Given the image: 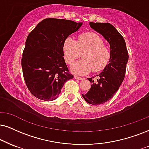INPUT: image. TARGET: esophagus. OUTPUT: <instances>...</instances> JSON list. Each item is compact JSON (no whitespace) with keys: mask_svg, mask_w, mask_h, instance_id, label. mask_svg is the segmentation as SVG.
Wrapping results in <instances>:
<instances>
[{"mask_svg":"<svg viewBox=\"0 0 149 149\" xmlns=\"http://www.w3.org/2000/svg\"><path fill=\"white\" fill-rule=\"evenodd\" d=\"M74 79H77V80H81V79H83V78L77 76V75H74Z\"/></svg>","mask_w":149,"mask_h":149,"instance_id":"esophagus-1","label":"esophagus"}]
</instances>
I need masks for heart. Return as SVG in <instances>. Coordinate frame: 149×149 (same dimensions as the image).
<instances>
[{
	"label": "heart",
	"mask_w": 149,
	"mask_h": 149,
	"mask_svg": "<svg viewBox=\"0 0 149 149\" xmlns=\"http://www.w3.org/2000/svg\"><path fill=\"white\" fill-rule=\"evenodd\" d=\"M104 44L102 38L94 32L80 34L77 41L68 37L63 45L64 58L66 63L71 65L84 52L83 59L72 65V71L81 75L88 74L91 70L94 72H100L105 68L111 59V52Z\"/></svg>",
	"instance_id": "b5f03b06"
}]
</instances>
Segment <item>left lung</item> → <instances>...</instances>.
I'll list each match as a JSON object with an SVG mask.
<instances>
[{"label": "left lung", "mask_w": 149, "mask_h": 149, "mask_svg": "<svg viewBox=\"0 0 149 149\" xmlns=\"http://www.w3.org/2000/svg\"><path fill=\"white\" fill-rule=\"evenodd\" d=\"M90 26L104 36L110 44L111 59L99 76L97 81L93 82L91 89L84 99L90 104L99 105L110 100L118 91L126 74V63L128 60V50L124 38L111 24L90 22Z\"/></svg>", "instance_id": "left-lung-1"}]
</instances>
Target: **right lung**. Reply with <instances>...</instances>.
<instances>
[{
  "label": "right lung",
  "mask_w": 149,
  "mask_h": 149,
  "mask_svg": "<svg viewBox=\"0 0 149 149\" xmlns=\"http://www.w3.org/2000/svg\"><path fill=\"white\" fill-rule=\"evenodd\" d=\"M81 25L70 20L48 18L27 36L22 70L27 88L36 98L47 102L56 100L64 84L73 78L64 60L63 45Z\"/></svg>",
  "instance_id": "1"
}]
</instances>
